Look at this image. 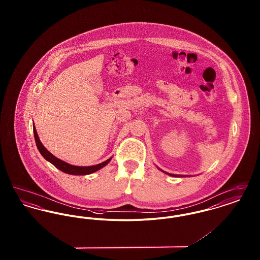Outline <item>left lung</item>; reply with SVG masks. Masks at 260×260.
Listing matches in <instances>:
<instances>
[{
    "mask_svg": "<svg viewBox=\"0 0 260 260\" xmlns=\"http://www.w3.org/2000/svg\"><path fill=\"white\" fill-rule=\"evenodd\" d=\"M161 172H164V171H161ZM165 173V172H164ZM168 174H170V175H172V176H178V175H176V174H171V173H168Z\"/></svg>",
    "mask_w": 260,
    "mask_h": 260,
    "instance_id": "8db88e82",
    "label": "left lung"
}]
</instances>
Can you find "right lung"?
<instances>
[{
	"mask_svg": "<svg viewBox=\"0 0 260 260\" xmlns=\"http://www.w3.org/2000/svg\"><path fill=\"white\" fill-rule=\"evenodd\" d=\"M33 131H34V137H35V141H36V145H37L39 152L42 154V156L47 160V161L51 162L55 168H57L59 171H61L63 173H68V174H73V175H86V174H90V173L98 172L100 169H102L103 167H105L109 161H111V158H109L108 160H106L101 164L95 165V166H89V167H78V166H73L70 165L66 161H62L60 159L56 158L55 156H53L50 152H49L47 149L45 148V146L42 144V142L40 141V138L38 136L37 131L35 128V125L33 126Z\"/></svg>",
	"mask_w": 260,
	"mask_h": 260,
	"instance_id": "obj_1",
	"label": "right lung"
}]
</instances>
